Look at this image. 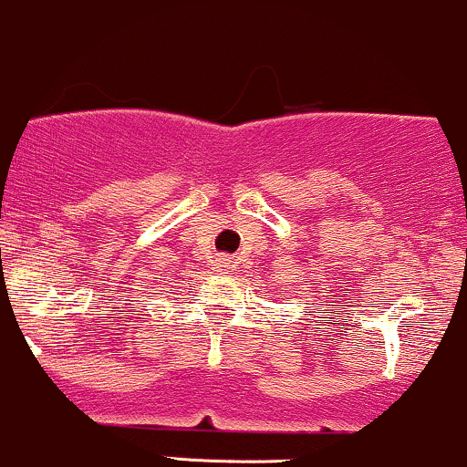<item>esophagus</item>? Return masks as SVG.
<instances>
[{
  "label": "esophagus",
  "instance_id": "34e87169",
  "mask_svg": "<svg viewBox=\"0 0 467 467\" xmlns=\"http://www.w3.org/2000/svg\"><path fill=\"white\" fill-rule=\"evenodd\" d=\"M216 268H218V271H232L234 265H232V260H229V257L221 255V257H218V260H216Z\"/></svg>",
  "mask_w": 467,
  "mask_h": 467
}]
</instances>
